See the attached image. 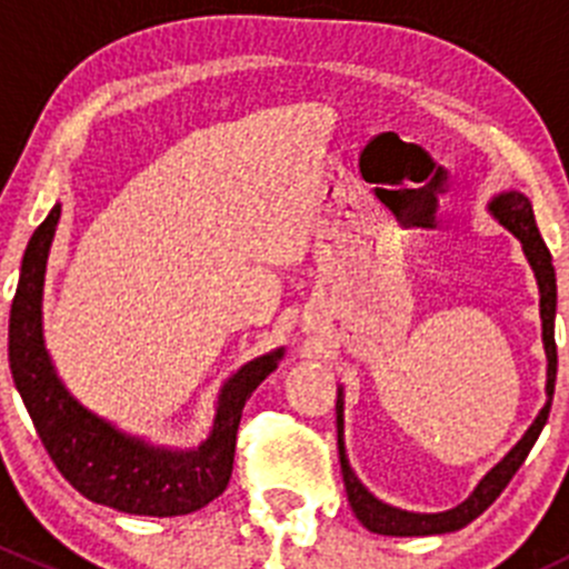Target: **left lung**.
Instances as JSON below:
<instances>
[{
  "instance_id": "8db88e82",
  "label": "left lung",
  "mask_w": 569,
  "mask_h": 569,
  "mask_svg": "<svg viewBox=\"0 0 569 569\" xmlns=\"http://www.w3.org/2000/svg\"><path fill=\"white\" fill-rule=\"evenodd\" d=\"M490 211L515 233V237L523 242V252L529 258L533 274H537L539 283V313H542V341L545 352H548V405L539 410L537 421L531 423L529 432L523 435L518 446L503 457L485 479L479 481V487L473 490V496L468 501H462L457 509L440 515H416V512H401V509L388 507V503L377 501L369 490L358 481V476L349 468L347 455H343V399L338 393L336 412H338V455H341V473H343V487H347L349 503H352V512L358 515L360 523L375 533H386V537H429V533H449L468 526L470 520L479 518L492 501L503 492V487L512 481V476L518 473L520 465L529 457L531 446L537 443L539 432H542L545 421H548L550 401H553V388H556V338H553V319H556V272H553V258L550 250L545 248L542 237L537 231V222H533V209L531 200L520 192H503L498 194L490 203Z\"/></svg>"
}]
</instances>
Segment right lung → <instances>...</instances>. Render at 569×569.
Instances as JSON below:
<instances>
[{"mask_svg":"<svg viewBox=\"0 0 569 569\" xmlns=\"http://www.w3.org/2000/svg\"><path fill=\"white\" fill-rule=\"evenodd\" d=\"M57 220L60 206L32 233L10 308V371L40 440L57 470L93 503L151 518L198 512L222 496L231 481L244 401L269 371L278 369L283 352L263 355L228 380L211 438L198 451L151 449L126 438L71 399L43 347L40 295Z\"/></svg>","mask_w":569,"mask_h":569,"instance_id":"1","label":"right lung"}]
</instances>
